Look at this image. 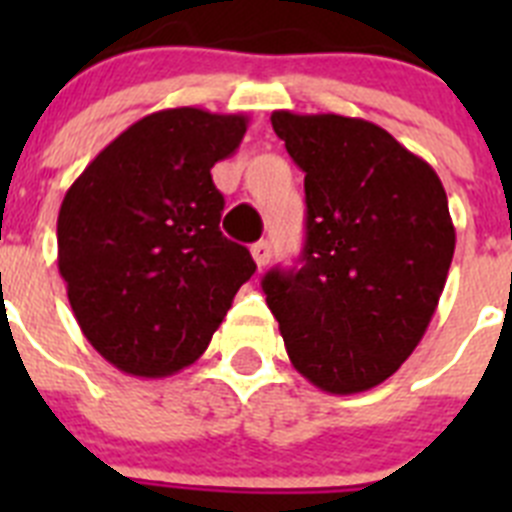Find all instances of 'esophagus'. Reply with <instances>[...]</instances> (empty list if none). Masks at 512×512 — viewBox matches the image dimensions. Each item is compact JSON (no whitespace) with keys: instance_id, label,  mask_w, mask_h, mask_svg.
<instances>
[{"instance_id":"obj_1","label":"esophagus","mask_w":512,"mask_h":512,"mask_svg":"<svg viewBox=\"0 0 512 512\" xmlns=\"http://www.w3.org/2000/svg\"><path fill=\"white\" fill-rule=\"evenodd\" d=\"M251 253H253V261H256V266H266L271 261V246L269 241H259V243H253L251 246Z\"/></svg>"}]
</instances>
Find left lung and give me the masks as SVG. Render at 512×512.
Returning <instances> with one entry per match:
<instances>
[{
    "label": "left lung",
    "instance_id": "obj_1",
    "mask_svg": "<svg viewBox=\"0 0 512 512\" xmlns=\"http://www.w3.org/2000/svg\"><path fill=\"white\" fill-rule=\"evenodd\" d=\"M271 128L305 171L300 266L261 287L297 372L330 395L392 377L438 307L456 230L436 171L384 128L279 110Z\"/></svg>",
    "mask_w": 512,
    "mask_h": 512
}]
</instances>
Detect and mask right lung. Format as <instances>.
Segmentation results:
<instances>
[{"mask_svg": "<svg viewBox=\"0 0 512 512\" xmlns=\"http://www.w3.org/2000/svg\"><path fill=\"white\" fill-rule=\"evenodd\" d=\"M246 115L174 107L117 135L58 212V271L81 333L133 377H166L210 346L256 271L220 233L210 169L235 153Z\"/></svg>", "mask_w": 512, "mask_h": 512, "instance_id": "right-lung-1", "label": "right lung"}]
</instances>
